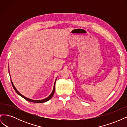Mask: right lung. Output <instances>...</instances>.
<instances>
[{
	"label": "right lung",
	"instance_id": "1",
	"mask_svg": "<svg viewBox=\"0 0 127 127\" xmlns=\"http://www.w3.org/2000/svg\"><path fill=\"white\" fill-rule=\"evenodd\" d=\"M9 74H10V73H9ZM57 78H56V79L55 82V84H54V86H53V91H52V93H51V94L49 96L47 97V98H45L43 99H40V100H34V99H30V98H28V97H26L24 96H23L22 94H21L20 93V92H19L16 90V88H15V87L14 86V84H13V82H12V80H11V79H10V80H11V84H12L13 87V88H14V89L15 90V91H16V93H17L19 95H20L21 97H22L23 98H24V99H25L26 100L28 101H30V102H33V103H44V102H47L49 100V99H50L52 98V97L53 96V94H54L55 91V84H56V82Z\"/></svg>",
	"mask_w": 127,
	"mask_h": 127
}]
</instances>
